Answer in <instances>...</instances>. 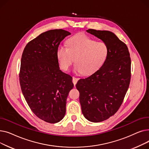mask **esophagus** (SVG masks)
<instances>
[{
    "mask_svg": "<svg viewBox=\"0 0 149 149\" xmlns=\"http://www.w3.org/2000/svg\"><path fill=\"white\" fill-rule=\"evenodd\" d=\"M78 80H79V79H78V78H76V77H72V82H73L74 86L77 84Z\"/></svg>",
    "mask_w": 149,
    "mask_h": 149,
    "instance_id": "esophagus-1",
    "label": "esophagus"
}]
</instances>
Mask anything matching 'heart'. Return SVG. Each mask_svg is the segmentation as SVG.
<instances>
[{
    "label": "heart",
    "mask_w": 149,
    "mask_h": 149,
    "mask_svg": "<svg viewBox=\"0 0 149 149\" xmlns=\"http://www.w3.org/2000/svg\"><path fill=\"white\" fill-rule=\"evenodd\" d=\"M109 47L104 42H96L89 36L79 34L69 38L67 47L60 46L57 55L61 68L68 70L75 63V71L84 75L92 74L98 70L106 61Z\"/></svg>",
    "instance_id": "b5f03b06"
}]
</instances>
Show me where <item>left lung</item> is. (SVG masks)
I'll use <instances>...</instances> for the list:
<instances>
[{
  "mask_svg": "<svg viewBox=\"0 0 149 149\" xmlns=\"http://www.w3.org/2000/svg\"><path fill=\"white\" fill-rule=\"evenodd\" d=\"M109 47L108 56L91 76L76 84L81 111L88 120L98 123L113 116L123 103L131 78V59L127 45L109 31L89 29Z\"/></svg>",
  "mask_w": 149,
  "mask_h": 149,
  "instance_id": "8db88e82",
  "label": "left lung"
}]
</instances>
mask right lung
I'll return each instance as SVG.
<instances>
[{
  "label": "right lung",
  "mask_w": 149,
  "mask_h": 149,
  "mask_svg": "<svg viewBox=\"0 0 149 149\" xmlns=\"http://www.w3.org/2000/svg\"><path fill=\"white\" fill-rule=\"evenodd\" d=\"M70 34L61 29L46 31L28 42L22 53V92L31 110L47 123L63 118L66 99L74 87L72 77L60 69L57 55L60 42Z\"/></svg>",
  "instance_id": "add662e5"
}]
</instances>
